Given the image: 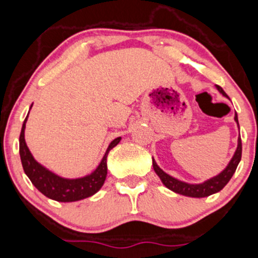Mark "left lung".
I'll return each mask as SVG.
<instances>
[{"label": "left lung", "instance_id": "8db88e82", "mask_svg": "<svg viewBox=\"0 0 258 258\" xmlns=\"http://www.w3.org/2000/svg\"><path fill=\"white\" fill-rule=\"evenodd\" d=\"M218 90L224 95V96L229 97L225 93L224 90L220 88L219 85H216ZM235 121L237 122L238 124V120H237V115H235ZM241 154H242V143H241V137H238V143H237V150L235 152L234 157L230 161L229 165L225 168L224 170L220 173L219 175L216 177L209 179V180L204 181L202 184H188V183H184V181L178 180V179L170 177L169 174L163 172L161 168L157 165L156 162L153 159V168H154V172L157 173L159 178H161L162 183L167 186L168 189L170 190L175 191V193L181 194V195H185V197H191V198H204V197H209V195L214 194V193H218L220 191L227 183L229 180L231 179L232 175H234L235 170H236L238 163L241 161Z\"/></svg>", "mask_w": 258, "mask_h": 258}]
</instances>
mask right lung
Returning a JSON list of instances; mask_svg holds the SVG:
<instances>
[{
    "mask_svg": "<svg viewBox=\"0 0 258 258\" xmlns=\"http://www.w3.org/2000/svg\"><path fill=\"white\" fill-rule=\"evenodd\" d=\"M32 107V106H31ZM28 117V115H27ZM27 117L22 126L20 135V156L21 162L23 165V170L32 181L34 186L43 195H45L49 199L56 200L61 203L78 202V200L85 199L91 197L96 191L100 190L107 175V154L115 146L121 141V137L115 138L108 146L104 158L100 162L99 167L94 170L91 174L86 175L84 178L78 179H65L54 174L50 170L45 169L43 165H40L33 156L29 152L28 147L24 141V128H26Z\"/></svg>",
    "mask_w": 258,
    "mask_h": 258,
    "instance_id": "obj_1",
    "label": "right lung"
}]
</instances>
